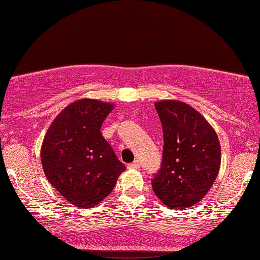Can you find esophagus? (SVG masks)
<instances>
[{"label": "esophagus", "mask_w": 260, "mask_h": 260, "mask_svg": "<svg viewBox=\"0 0 260 260\" xmlns=\"http://www.w3.org/2000/svg\"><path fill=\"white\" fill-rule=\"evenodd\" d=\"M127 167H128V170H139L141 167V164L139 160H135L133 162H131V164L127 165Z\"/></svg>", "instance_id": "34e87169"}]
</instances>
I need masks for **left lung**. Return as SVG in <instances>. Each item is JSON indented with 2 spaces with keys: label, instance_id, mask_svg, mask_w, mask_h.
<instances>
[{
  "label": "left lung",
  "instance_id": "8db88e82",
  "mask_svg": "<svg viewBox=\"0 0 260 260\" xmlns=\"http://www.w3.org/2000/svg\"><path fill=\"white\" fill-rule=\"evenodd\" d=\"M155 108L164 148L152 190L167 208H190L203 200L217 179L221 164L218 135L197 110L181 101H159Z\"/></svg>",
  "mask_w": 260,
  "mask_h": 260
}]
</instances>
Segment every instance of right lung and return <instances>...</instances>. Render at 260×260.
<instances>
[{
  "mask_svg": "<svg viewBox=\"0 0 260 260\" xmlns=\"http://www.w3.org/2000/svg\"><path fill=\"white\" fill-rule=\"evenodd\" d=\"M113 108V103L99 100H78L61 110L43 139V172L51 186L78 208L101 203L126 170L101 133Z\"/></svg>",
  "mask_w": 260,
  "mask_h": 260,
  "instance_id": "obj_1",
  "label": "right lung"
}]
</instances>
